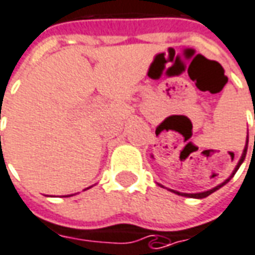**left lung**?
<instances>
[{"instance_id": "1", "label": "left lung", "mask_w": 255, "mask_h": 255, "mask_svg": "<svg viewBox=\"0 0 255 255\" xmlns=\"http://www.w3.org/2000/svg\"><path fill=\"white\" fill-rule=\"evenodd\" d=\"M247 138H249V136H247ZM254 140H255V136H254ZM247 142H249V139H247ZM254 145H255V142H254ZM246 153H247V145H246L245 150H243V154H242V157H240L239 163H238V165H236V168H235V171H233V172H232V175L228 178L225 182H222V183H221V185H218V186H215V188H213V189L207 190V192H202V193H181V192H177V190H171V192H174V193H177V195L185 196V197H195V199H203V197H207L208 195H211L213 192H215V190H218L221 188V186H224L225 183H228V182H229V181H231V178H232L233 175L236 174V171H238V168H239V167H240V164L243 163V160H245V157H246Z\"/></svg>"}]
</instances>
